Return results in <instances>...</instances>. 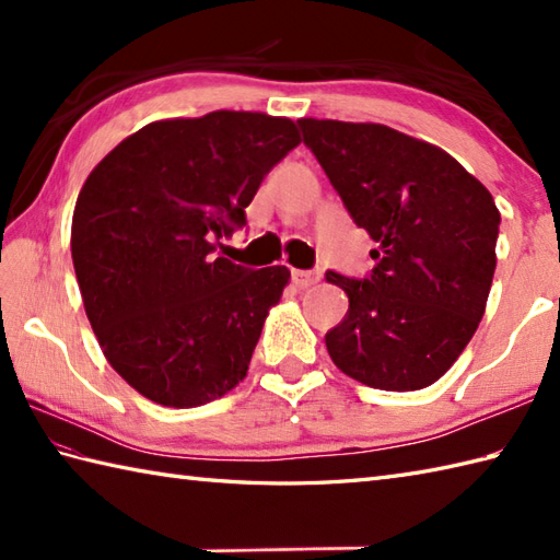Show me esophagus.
<instances>
[{"instance_id": "1", "label": "esophagus", "mask_w": 560, "mask_h": 560, "mask_svg": "<svg viewBox=\"0 0 560 560\" xmlns=\"http://www.w3.org/2000/svg\"><path fill=\"white\" fill-rule=\"evenodd\" d=\"M319 277H323V273H319V269H293L291 271V279H293V283L299 289L315 287V283L319 281Z\"/></svg>"}]
</instances>
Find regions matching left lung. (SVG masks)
<instances>
[{
  "label": "left lung",
  "instance_id": "8db88e82",
  "mask_svg": "<svg viewBox=\"0 0 560 560\" xmlns=\"http://www.w3.org/2000/svg\"><path fill=\"white\" fill-rule=\"evenodd\" d=\"M353 223L377 243L373 271H327L349 313L325 335L341 373L413 392L433 385L477 331L501 213L477 177L433 144L373 122L299 120Z\"/></svg>",
  "mask_w": 560,
  "mask_h": 560
}]
</instances>
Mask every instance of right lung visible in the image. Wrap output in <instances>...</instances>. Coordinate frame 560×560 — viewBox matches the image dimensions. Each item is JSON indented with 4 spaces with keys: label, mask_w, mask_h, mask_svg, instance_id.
<instances>
[{
    "label": "right lung",
    "mask_w": 560,
    "mask_h": 560,
    "mask_svg": "<svg viewBox=\"0 0 560 560\" xmlns=\"http://www.w3.org/2000/svg\"><path fill=\"white\" fill-rule=\"evenodd\" d=\"M299 144L287 117L217 110L141 127L86 177L71 259L105 359L139 395L189 409L247 375L291 273L211 253Z\"/></svg>",
    "instance_id": "obj_1"
}]
</instances>
